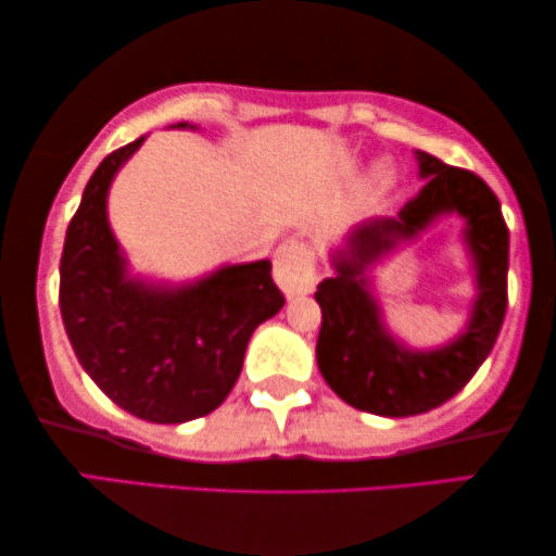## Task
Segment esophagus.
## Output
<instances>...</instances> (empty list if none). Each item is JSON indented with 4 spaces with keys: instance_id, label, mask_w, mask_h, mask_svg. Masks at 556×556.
I'll list each match as a JSON object with an SVG mask.
<instances>
[{
    "instance_id": "obj_1",
    "label": "esophagus",
    "mask_w": 556,
    "mask_h": 556,
    "mask_svg": "<svg viewBox=\"0 0 556 556\" xmlns=\"http://www.w3.org/2000/svg\"><path fill=\"white\" fill-rule=\"evenodd\" d=\"M274 282L287 298L307 294L315 285V254L302 238H287L274 258Z\"/></svg>"
}]
</instances>
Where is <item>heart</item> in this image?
<instances>
[{
    "label": "heart",
    "instance_id": "heart-1",
    "mask_svg": "<svg viewBox=\"0 0 556 556\" xmlns=\"http://www.w3.org/2000/svg\"><path fill=\"white\" fill-rule=\"evenodd\" d=\"M395 187H397V166L392 164L390 159H379L377 164L369 168L362 189L369 200H379V197H388Z\"/></svg>",
    "mask_w": 556,
    "mask_h": 556
}]
</instances>
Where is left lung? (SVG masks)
<instances>
[{
	"label": "left lung",
	"instance_id": "left-lung-1",
	"mask_svg": "<svg viewBox=\"0 0 556 556\" xmlns=\"http://www.w3.org/2000/svg\"><path fill=\"white\" fill-rule=\"evenodd\" d=\"M420 192L395 217H369L330 251L333 277L318 285L323 323L315 359L328 388L356 410L384 418L428 413L454 397L482 367L508 307V226L493 189L472 172L416 151ZM466 220L476 300L466 328L435 350H413L383 323L370 271L441 216Z\"/></svg>",
	"mask_w": 556,
	"mask_h": 556
}]
</instances>
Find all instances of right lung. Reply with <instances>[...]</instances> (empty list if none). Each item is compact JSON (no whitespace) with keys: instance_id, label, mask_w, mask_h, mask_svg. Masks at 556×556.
I'll return each instance as SVG.
<instances>
[{"instance_id":"add662e5","label":"right lung","mask_w":556,"mask_h":556,"mask_svg":"<svg viewBox=\"0 0 556 556\" xmlns=\"http://www.w3.org/2000/svg\"><path fill=\"white\" fill-rule=\"evenodd\" d=\"M143 140L112 151L84 187L63 241L61 318L76 359L112 403L151 424H187L228 397L251 333L282 311L285 298L269 258L223 264L181 285L130 271L110 228L108 194Z\"/></svg>"}]
</instances>
